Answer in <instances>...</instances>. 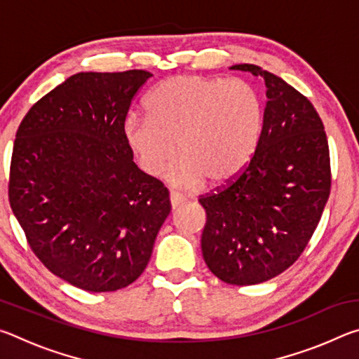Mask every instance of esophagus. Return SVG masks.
I'll use <instances>...</instances> for the list:
<instances>
[{"label": "esophagus", "instance_id": "34e87169", "mask_svg": "<svg viewBox=\"0 0 359 359\" xmlns=\"http://www.w3.org/2000/svg\"><path fill=\"white\" fill-rule=\"evenodd\" d=\"M169 199H171V208H172V210L179 209L180 205L185 203V198L182 196V194L177 193V191H171V194H169Z\"/></svg>", "mask_w": 359, "mask_h": 359}]
</instances>
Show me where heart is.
Masks as SVG:
<instances>
[{"label": "heart", "instance_id": "1", "mask_svg": "<svg viewBox=\"0 0 359 359\" xmlns=\"http://www.w3.org/2000/svg\"><path fill=\"white\" fill-rule=\"evenodd\" d=\"M147 107L150 115L126 117V145L150 177L165 172L177 149L168 177L177 188H196L205 179L229 184L250 165L263 137V95L242 79L172 76L156 85Z\"/></svg>", "mask_w": 359, "mask_h": 359}]
</instances>
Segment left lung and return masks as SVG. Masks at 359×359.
I'll return each instance as SVG.
<instances>
[{"label":"left lung","instance_id":"1","mask_svg":"<svg viewBox=\"0 0 359 359\" xmlns=\"http://www.w3.org/2000/svg\"><path fill=\"white\" fill-rule=\"evenodd\" d=\"M231 69L264 82V131L245 171L199 199L208 214L201 248L224 283L257 285L288 269L311 241L330 198V147L306 96L257 65Z\"/></svg>","mask_w":359,"mask_h":359}]
</instances>
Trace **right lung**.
<instances>
[{
    "label": "right lung",
    "instance_id": "obj_1",
    "mask_svg": "<svg viewBox=\"0 0 359 359\" xmlns=\"http://www.w3.org/2000/svg\"><path fill=\"white\" fill-rule=\"evenodd\" d=\"M150 72H79L29 109L17 130L9 203L52 274L102 293L142 274L171 212L168 188L133 161L123 136Z\"/></svg>",
    "mask_w": 359,
    "mask_h": 359
}]
</instances>
